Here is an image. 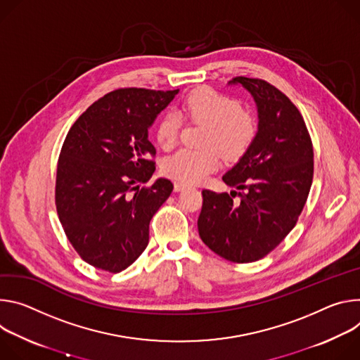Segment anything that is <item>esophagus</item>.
<instances>
[{
	"mask_svg": "<svg viewBox=\"0 0 360 360\" xmlns=\"http://www.w3.org/2000/svg\"><path fill=\"white\" fill-rule=\"evenodd\" d=\"M188 186L186 183L181 181H174V191H183L184 188H187Z\"/></svg>",
	"mask_w": 360,
	"mask_h": 360,
	"instance_id": "obj_1",
	"label": "esophagus"
}]
</instances>
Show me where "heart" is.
<instances>
[{
	"mask_svg": "<svg viewBox=\"0 0 360 360\" xmlns=\"http://www.w3.org/2000/svg\"><path fill=\"white\" fill-rule=\"evenodd\" d=\"M181 114L194 124L207 127L203 140L205 151L179 150L169 155L163 173L181 183H198L220 166V154L227 160L240 158L256 137L255 118L243 111L234 98L209 87L193 90L181 105ZM181 117L176 111L165 112L155 124L158 146L172 148L180 134Z\"/></svg>",
	"mask_w": 360,
	"mask_h": 360,
	"instance_id": "obj_1",
	"label": "heart"
}]
</instances>
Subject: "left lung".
<instances>
[{"label":"left lung","mask_w":360,"mask_h":360,"mask_svg":"<svg viewBox=\"0 0 360 360\" xmlns=\"http://www.w3.org/2000/svg\"><path fill=\"white\" fill-rule=\"evenodd\" d=\"M229 84H240L252 94L257 133L223 176L227 186L240 191L203 190L197 227L216 255L250 263L270 253L295 227L313 180V146L300 111L281 90L248 77H236Z\"/></svg>","instance_id":"1"}]
</instances>
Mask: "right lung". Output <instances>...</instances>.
<instances>
[{
	"mask_svg": "<svg viewBox=\"0 0 360 360\" xmlns=\"http://www.w3.org/2000/svg\"><path fill=\"white\" fill-rule=\"evenodd\" d=\"M179 90L120 89L91 104L70 129L57 166L56 206L75 252L117 273L148 245V226L173 191L157 179L148 129Z\"/></svg>",
	"mask_w": 360,
	"mask_h": 360,
	"instance_id": "obj_1",
	"label": "right lung"
}]
</instances>
